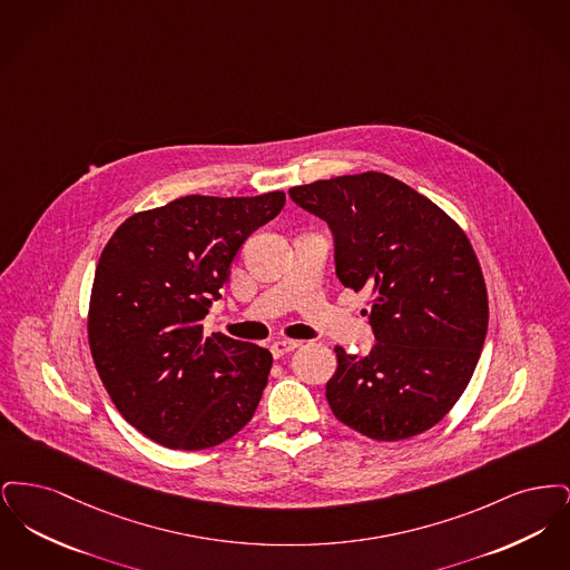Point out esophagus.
<instances>
[{
	"mask_svg": "<svg viewBox=\"0 0 570 570\" xmlns=\"http://www.w3.org/2000/svg\"><path fill=\"white\" fill-rule=\"evenodd\" d=\"M298 342H293V340H277V342H273L272 344V354L275 358H279V356H284V354L293 353V351H297Z\"/></svg>",
	"mask_w": 570,
	"mask_h": 570,
	"instance_id": "1",
	"label": "esophagus"
}]
</instances>
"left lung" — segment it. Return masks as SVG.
Wrapping results in <instances>:
<instances>
[{
    "mask_svg": "<svg viewBox=\"0 0 570 570\" xmlns=\"http://www.w3.org/2000/svg\"><path fill=\"white\" fill-rule=\"evenodd\" d=\"M288 194L331 226L340 282L372 295V353L335 346L326 384L335 419L380 442L432 430L458 404L488 335V286L468 235L428 196L376 170Z\"/></svg>",
    "mask_w": 570,
    "mask_h": 570,
    "instance_id": "1",
    "label": "left lung"
}]
</instances>
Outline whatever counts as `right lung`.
<instances>
[{"label":"right lung","instance_id":"1","mask_svg":"<svg viewBox=\"0 0 570 570\" xmlns=\"http://www.w3.org/2000/svg\"><path fill=\"white\" fill-rule=\"evenodd\" d=\"M284 191L190 194L128 217L105 245L89 297L94 365L121 416L154 442L200 451L244 430L267 386L269 351L205 335L209 301Z\"/></svg>","mask_w":570,"mask_h":570}]
</instances>
